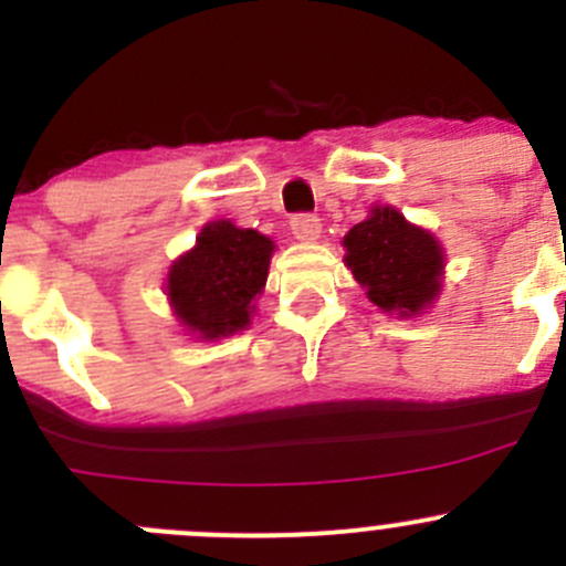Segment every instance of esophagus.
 <instances>
[{"label": "esophagus", "mask_w": 566, "mask_h": 566, "mask_svg": "<svg viewBox=\"0 0 566 566\" xmlns=\"http://www.w3.org/2000/svg\"><path fill=\"white\" fill-rule=\"evenodd\" d=\"M290 230H293V235L298 238V241H317L319 232H323V224H319L317 216L298 213L290 221Z\"/></svg>", "instance_id": "esophagus-1"}]
</instances>
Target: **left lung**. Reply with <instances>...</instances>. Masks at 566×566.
<instances>
[{"label": "left lung", "mask_w": 566, "mask_h": 566, "mask_svg": "<svg viewBox=\"0 0 566 566\" xmlns=\"http://www.w3.org/2000/svg\"><path fill=\"white\" fill-rule=\"evenodd\" d=\"M345 249L347 268L384 312L419 315L441 293V247L397 210L375 208L367 221L347 232Z\"/></svg>", "instance_id": "left-lung-1"}]
</instances>
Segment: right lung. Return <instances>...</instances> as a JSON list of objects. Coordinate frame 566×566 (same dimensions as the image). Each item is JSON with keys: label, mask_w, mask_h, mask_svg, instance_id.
Listing matches in <instances>:
<instances>
[{"label": "right lung", "mask_w": 566, "mask_h": 566, "mask_svg": "<svg viewBox=\"0 0 566 566\" xmlns=\"http://www.w3.org/2000/svg\"><path fill=\"white\" fill-rule=\"evenodd\" d=\"M273 243L254 230L230 221L208 224L197 247L169 271V298L175 315L205 339L227 336L249 323L251 301L268 279Z\"/></svg>", "instance_id": "right-lung-1"}]
</instances>
